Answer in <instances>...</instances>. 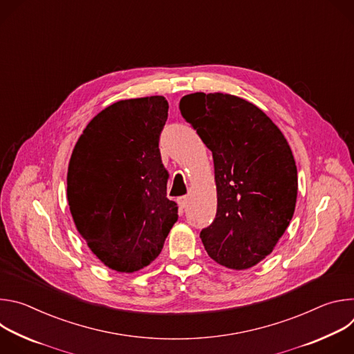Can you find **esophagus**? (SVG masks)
<instances>
[{
  "instance_id": "esophagus-1",
  "label": "esophagus",
  "mask_w": 354,
  "mask_h": 354,
  "mask_svg": "<svg viewBox=\"0 0 354 354\" xmlns=\"http://www.w3.org/2000/svg\"><path fill=\"white\" fill-rule=\"evenodd\" d=\"M178 205H179L180 209H185L187 206V196H180L178 198Z\"/></svg>"
}]
</instances>
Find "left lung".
Masks as SVG:
<instances>
[{"label": "left lung", "mask_w": 354, "mask_h": 354, "mask_svg": "<svg viewBox=\"0 0 354 354\" xmlns=\"http://www.w3.org/2000/svg\"><path fill=\"white\" fill-rule=\"evenodd\" d=\"M179 109L213 153L217 214L200 232L207 254L230 269L255 266L294 214L298 179L290 145L258 106L234 95H185Z\"/></svg>", "instance_id": "obj_1"}]
</instances>
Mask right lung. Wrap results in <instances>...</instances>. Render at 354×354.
Masks as SVG:
<instances>
[{"instance_id": "1", "label": "right lung", "mask_w": 354, "mask_h": 354, "mask_svg": "<svg viewBox=\"0 0 354 354\" xmlns=\"http://www.w3.org/2000/svg\"><path fill=\"white\" fill-rule=\"evenodd\" d=\"M168 108L164 96L119 100L89 122L73 151L67 198L75 227L118 272L153 262L178 221L158 145Z\"/></svg>"}]
</instances>
